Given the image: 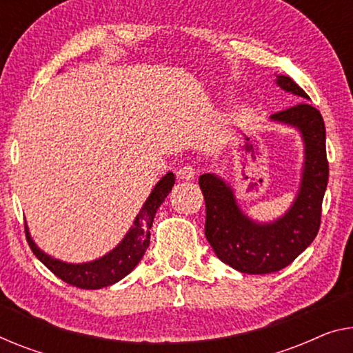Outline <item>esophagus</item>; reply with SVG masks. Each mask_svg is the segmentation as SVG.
Wrapping results in <instances>:
<instances>
[{
	"label": "esophagus",
	"instance_id": "obj_1",
	"mask_svg": "<svg viewBox=\"0 0 353 353\" xmlns=\"http://www.w3.org/2000/svg\"><path fill=\"white\" fill-rule=\"evenodd\" d=\"M194 176H196V171L192 165H185L177 170V179L179 181H193Z\"/></svg>",
	"mask_w": 353,
	"mask_h": 353
}]
</instances>
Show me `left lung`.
I'll use <instances>...</instances> for the list:
<instances>
[{"instance_id": "obj_1", "label": "left lung", "mask_w": 353, "mask_h": 353, "mask_svg": "<svg viewBox=\"0 0 353 353\" xmlns=\"http://www.w3.org/2000/svg\"><path fill=\"white\" fill-rule=\"evenodd\" d=\"M276 83L282 90L309 99L306 92L288 76H277ZM271 120L296 128L304 143L301 183L293 204L282 217L270 223L255 222L241 210L233 188L223 179L215 174L199 176L206 201V239L220 260L245 274L281 271L311 245L320 228L328 183L327 134L322 114L307 101H301L272 114Z\"/></svg>"}]
</instances>
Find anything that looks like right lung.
Wrapping results in <instances>:
<instances>
[{"mask_svg": "<svg viewBox=\"0 0 353 353\" xmlns=\"http://www.w3.org/2000/svg\"><path fill=\"white\" fill-rule=\"evenodd\" d=\"M174 181L176 179L172 172H168L160 179V182L157 183L147 198L144 206L141 208L139 214L136 215L134 222L128 233L125 234L122 243L101 259L88 263H76V265L52 259L50 255H47L34 244L25 223V234L30 249L57 277H60L70 285L85 288V290H98V288L112 285V283L122 281L125 276H128L144 256L150 243V228L157 209L160 208V204L170 194L171 188L174 187Z\"/></svg>", "mask_w": 353, "mask_h": 353, "instance_id": "right-lung-1", "label": "right lung"}]
</instances>
